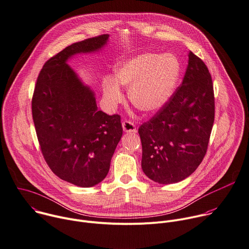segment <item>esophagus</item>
<instances>
[{
	"mask_svg": "<svg viewBox=\"0 0 249 249\" xmlns=\"http://www.w3.org/2000/svg\"><path fill=\"white\" fill-rule=\"evenodd\" d=\"M122 128H123V131L126 132V133H136L137 132L135 124L131 121H128V120H125L122 123Z\"/></svg>",
	"mask_w": 249,
	"mask_h": 249,
	"instance_id": "esophagus-1",
	"label": "esophagus"
}]
</instances>
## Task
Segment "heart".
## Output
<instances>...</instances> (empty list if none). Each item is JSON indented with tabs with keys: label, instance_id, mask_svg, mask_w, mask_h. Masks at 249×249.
Segmentation results:
<instances>
[{
	"label": "heart",
	"instance_id": "obj_1",
	"mask_svg": "<svg viewBox=\"0 0 249 249\" xmlns=\"http://www.w3.org/2000/svg\"><path fill=\"white\" fill-rule=\"evenodd\" d=\"M179 74V61L172 54H138L117 64L113 78H106L105 101L109 107H116L123 99L119 86H124L129 88L130 102L138 110L153 113L169 100Z\"/></svg>",
	"mask_w": 249,
	"mask_h": 249
}]
</instances>
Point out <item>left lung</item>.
<instances>
[{
	"label": "left lung",
	"mask_w": 249,
	"mask_h": 249,
	"mask_svg": "<svg viewBox=\"0 0 249 249\" xmlns=\"http://www.w3.org/2000/svg\"><path fill=\"white\" fill-rule=\"evenodd\" d=\"M214 116L211 75L205 63L190 52L181 86L139 128L143 173L162 185L192 175L207 151Z\"/></svg>",
	"instance_id": "left-lung-1"
}]
</instances>
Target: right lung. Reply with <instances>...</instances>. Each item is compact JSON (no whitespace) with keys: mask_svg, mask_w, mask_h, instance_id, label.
Wrapping results in <instances>:
<instances>
[{"mask_svg":"<svg viewBox=\"0 0 249 249\" xmlns=\"http://www.w3.org/2000/svg\"><path fill=\"white\" fill-rule=\"evenodd\" d=\"M109 35L74 43L46 61L37 78L32 116L43 156L61 180L82 188L101 183L122 137L120 115L98 110L94 92L66 63L101 50Z\"/></svg>","mask_w":249,"mask_h":249,"instance_id":"obj_1","label":"right lung"}]
</instances>
